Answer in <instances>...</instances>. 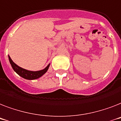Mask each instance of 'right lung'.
<instances>
[{
	"label": "right lung",
	"mask_w": 121,
	"mask_h": 121,
	"mask_svg": "<svg viewBox=\"0 0 121 121\" xmlns=\"http://www.w3.org/2000/svg\"><path fill=\"white\" fill-rule=\"evenodd\" d=\"M9 62H10L12 67L13 69V70L18 75H19L24 79H28V80H34V79H38L41 76H42L45 72H47L49 67V65H50V64H49V65H47L45 69H44L43 70H38V71H30V70H26V69H24L21 67L18 66L16 64H15L12 61V60L11 59V58L9 56Z\"/></svg>",
	"instance_id": "add662e5"
}]
</instances>
